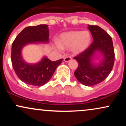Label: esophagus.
Instances as JSON below:
<instances>
[{"mask_svg":"<svg viewBox=\"0 0 126 126\" xmlns=\"http://www.w3.org/2000/svg\"><path fill=\"white\" fill-rule=\"evenodd\" d=\"M72 60V57H70V56H67V57H66L64 59V61L66 62H69L70 60Z\"/></svg>","mask_w":126,"mask_h":126,"instance_id":"34e87169","label":"esophagus"}]
</instances>
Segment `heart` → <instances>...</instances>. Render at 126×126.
Listing matches in <instances>:
<instances>
[{
    "label": "heart",
    "mask_w": 126,
    "mask_h": 126,
    "mask_svg": "<svg viewBox=\"0 0 126 126\" xmlns=\"http://www.w3.org/2000/svg\"><path fill=\"white\" fill-rule=\"evenodd\" d=\"M91 40V36L88 31H72L62 33L56 45L60 50L63 47H71L75 53H80L88 48Z\"/></svg>",
    "instance_id": "1"
}]
</instances>
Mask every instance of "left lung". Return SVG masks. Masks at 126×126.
Here are the masks:
<instances>
[{
    "instance_id": "left-lung-1",
    "label": "left lung",
    "mask_w": 126,
    "mask_h": 126,
    "mask_svg": "<svg viewBox=\"0 0 126 126\" xmlns=\"http://www.w3.org/2000/svg\"><path fill=\"white\" fill-rule=\"evenodd\" d=\"M94 41L88 48L74 57L78 67L74 75L77 80L85 86L101 83L112 70L114 63V50L111 37L103 29L89 25ZM95 60H99L95 62Z\"/></svg>"
}]
</instances>
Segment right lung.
<instances>
[{
	"label": "right lung",
	"instance_id": "right-lung-1",
	"mask_svg": "<svg viewBox=\"0 0 126 126\" xmlns=\"http://www.w3.org/2000/svg\"><path fill=\"white\" fill-rule=\"evenodd\" d=\"M48 25H38L26 27L12 43L11 60L13 68L19 79L27 84L41 86L47 83L63 59L51 61L44 56L36 63H28L24 60L22 50L25 46L31 44H48Z\"/></svg>",
	"mask_w": 126,
	"mask_h": 126
}]
</instances>
